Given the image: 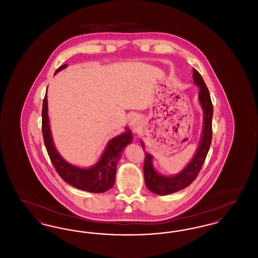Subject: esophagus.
<instances>
[{"instance_id": "esophagus-1", "label": "esophagus", "mask_w": 258, "mask_h": 258, "mask_svg": "<svg viewBox=\"0 0 258 258\" xmlns=\"http://www.w3.org/2000/svg\"><path fill=\"white\" fill-rule=\"evenodd\" d=\"M136 120H135V119H134V120H132V121H131V124H132V125H135V124H136Z\"/></svg>"}]
</instances>
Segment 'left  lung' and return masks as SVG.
Segmentation results:
<instances>
[{
	"label": "left lung",
	"instance_id": "1",
	"mask_svg": "<svg viewBox=\"0 0 258 258\" xmlns=\"http://www.w3.org/2000/svg\"><path fill=\"white\" fill-rule=\"evenodd\" d=\"M194 81L197 86L200 88L199 102L204 112V126H203L201 141L194 159L190 160V162L184 167L183 171L172 177H165L156 171L152 164V156L147 153L145 154L144 168H143L145 184L148 189L156 195L166 196V195L174 194L178 190H181L184 187L188 186L197 179V175L201 170V167L207 157L209 149L211 146V142H212V135H213V130H212L213 104L210 97V93L209 96H208V88L206 86L202 76L197 70H194ZM141 144L144 150V144L143 143Z\"/></svg>",
	"mask_w": 258,
	"mask_h": 258
}]
</instances>
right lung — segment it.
Returning <instances> with one entry per match:
<instances>
[{
  "mask_svg": "<svg viewBox=\"0 0 258 258\" xmlns=\"http://www.w3.org/2000/svg\"><path fill=\"white\" fill-rule=\"evenodd\" d=\"M66 67L67 64H62L56 71L55 74H57ZM41 116V130L44 145L47 150L53 166L55 167L56 171L60 175L61 179L66 183L72 184L74 187L89 192L100 194L110 189L115 183L116 167L118 160L121 158V153L123 148L133 141L132 133L126 130V132L123 135L112 138L98 163L91 168L83 169L74 166L66 160H62L57 150L54 147L47 115L46 94L43 98Z\"/></svg>",
  "mask_w": 258,
  "mask_h": 258,
  "instance_id": "obj_1",
  "label": "right lung"
}]
</instances>
